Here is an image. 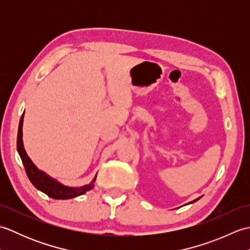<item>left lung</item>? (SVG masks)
<instances>
[{
	"instance_id": "1",
	"label": "left lung",
	"mask_w": 250,
	"mask_h": 250,
	"mask_svg": "<svg viewBox=\"0 0 250 250\" xmlns=\"http://www.w3.org/2000/svg\"><path fill=\"white\" fill-rule=\"evenodd\" d=\"M202 198V196H200V198H198V199H195V200H193V201H191V202H189V203H187V204H192V203H194V202H196L198 200H200Z\"/></svg>"
}]
</instances>
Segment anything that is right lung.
<instances>
[{
    "label": "right lung",
    "mask_w": 250,
    "mask_h": 250,
    "mask_svg": "<svg viewBox=\"0 0 250 250\" xmlns=\"http://www.w3.org/2000/svg\"><path fill=\"white\" fill-rule=\"evenodd\" d=\"M24 115V113H23ZM23 115L21 116V119L19 122V128H18V136H17V150L19 156L22 160L23 167L25 168L26 175L30 179V182L33 184L34 187L47 194L49 198L56 199V200H67L76 198L78 195H83L87 192V191L91 190L94 187V182L97 179V175H95L92 182L82 186V187H68L58 182L57 179L50 177L48 174L41 171L35 164L32 162L30 157L26 153L23 141H22V125H23Z\"/></svg>",
    "instance_id": "1"
}]
</instances>
